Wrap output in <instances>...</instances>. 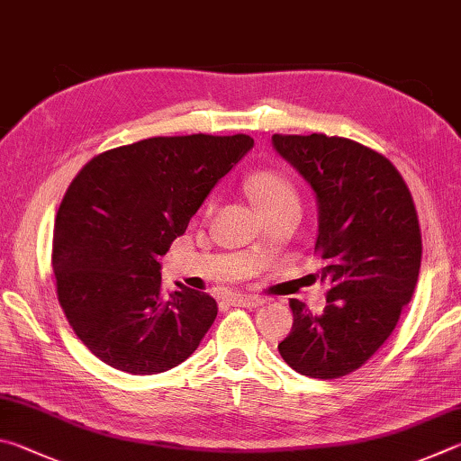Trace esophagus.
<instances>
[{
  "label": "esophagus",
  "mask_w": 461,
  "mask_h": 461,
  "mask_svg": "<svg viewBox=\"0 0 461 461\" xmlns=\"http://www.w3.org/2000/svg\"><path fill=\"white\" fill-rule=\"evenodd\" d=\"M232 305H243V308H257L261 300L257 295H247V294H232L230 295Z\"/></svg>",
  "instance_id": "1"
}]
</instances>
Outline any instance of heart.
Listing matches in <instances>:
<instances>
[{"label":"heart","mask_w":461,"mask_h":461,"mask_svg":"<svg viewBox=\"0 0 461 461\" xmlns=\"http://www.w3.org/2000/svg\"><path fill=\"white\" fill-rule=\"evenodd\" d=\"M247 190L263 214H271L276 210L289 206L300 208V194H297L295 185L287 176L277 172V169H261V172H255L247 180ZM210 208H212V202H208L206 210Z\"/></svg>","instance_id":"obj_1"}]
</instances>
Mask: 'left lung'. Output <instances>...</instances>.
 <instances>
[{
  "label": "left lung",
  "mask_w": 461,
  "mask_h": 461,
  "mask_svg": "<svg viewBox=\"0 0 461 461\" xmlns=\"http://www.w3.org/2000/svg\"><path fill=\"white\" fill-rule=\"evenodd\" d=\"M273 148L318 200L316 253L330 285L320 316L292 300V332L277 348L295 373L340 378L393 334L413 297L421 229L402 176L381 153L346 137L273 135Z\"/></svg>",
  "instance_id": "1"
}]
</instances>
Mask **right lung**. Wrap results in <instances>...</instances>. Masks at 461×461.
<instances>
[{
    "label": "right lung",
    "mask_w": 461,
    "mask_h": 461,
    "mask_svg": "<svg viewBox=\"0 0 461 461\" xmlns=\"http://www.w3.org/2000/svg\"><path fill=\"white\" fill-rule=\"evenodd\" d=\"M253 143L243 133L149 137L99 153L72 180L54 224L56 294L104 365L158 375L198 348L216 302L184 285L166 295L159 259Z\"/></svg>",
    "instance_id": "obj_1"
}]
</instances>
